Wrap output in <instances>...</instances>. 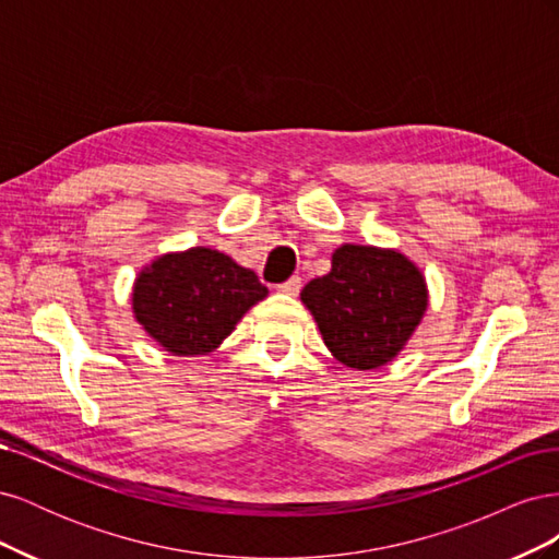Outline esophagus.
<instances>
[{
  "mask_svg": "<svg viewBox=\"0 0 559 559\" xmlns=\"http://www.w3.org/2000/svg\"><path fill=\"white\" fill-rule=\"evenodd\" d=\"M300 286H302L300 277H292V280H286L284 284H280V286H277V292H282V294H289V296H296V294L300 292Z\"/></svg>",
  "mask_w": 559,
  "mask_h": 559,
  "instance_id": "34e87169",
  "label": "esophagus"
}]
</instances>
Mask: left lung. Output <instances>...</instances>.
Here are the masks:
<instances>
[{
  "label": "left lung",
  "mask_w": 559,
  "mask_h": 559,
  "mask_svg": "<svg viewBox=\"0 0 559 559\" xmlns=\"http://www.w3.org/2000/svg\"><path fill=\"white\" fill-rule=\"evenodd\" d=\"M333 357L370 370L394 361L429 308L427 277L392 247L341 245L331 273L300 292Z\"/></svg>",
  "instance_id": "obj_1"
}]
</instances>
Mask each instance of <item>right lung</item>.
<instances>
[{
    "mask_svg": "<svg viewBox=\"0 0 559 559\" xmlns=\"http://www.w3.org/2000/svg\"><path fill=\"white\" fill-rule=\"evenodd\" d=\"M267 296L257 273L212 247L160 253L132 282V314L175 357L214 352Z\"/></svg>",
    "mask_w": 559,
    "mask_h": 559,
    "instance_id": "1",
    "label": "right lung"
}]
</instances>
